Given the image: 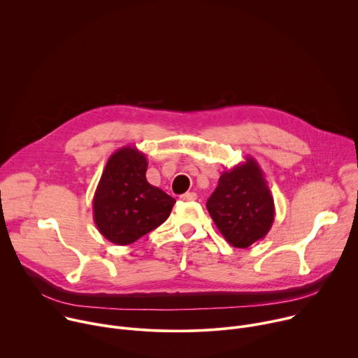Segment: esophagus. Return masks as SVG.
<instances>
[{"mask_svg":"<svg viewBox=\"0 0 358 358\" xmlns=\"http://www.w3.org/2000/svg\"><path fill=\"white\" fill-rule=\"evenodd\" d=\"M182 201H195L196 199V194L195 192H185L180 196Z\"/></svg>","mask_w":358,"mask_h":358,"instance_id":"1","label":"esophagus"}]
</instances>
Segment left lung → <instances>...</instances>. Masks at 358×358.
I'll use <instances>...</instances> for the list:
<instances>
[{
	"label": "left lung",
	"mask_w": 358,
	"mask_h": 358,
	"mask_svg": "<svg viewBox=\"0 0 358 358\" xmlns=\"http://www.w3.org/2000/svg\"><path fill=\"white\" fill-rule=\"evenodd\" d=\"M207 208L218 231L234 248L245 249L262 241L275 221V202L257 160L248 156L224 171Z\"/></svg>",
	"instance_id": "8db88e82"
}]
</instances>
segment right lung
Returning <instances> with one entry per match:
<instances>
[{
  "label": "right lung",
  "mask_w": 358,
  "mask_h": 358,
  "mask_svg": "<svg viewBox=\"0 0 358 358\" xmlns=\"http://www.w3.org/2000/svg\"><path fill=\"white\" fill-rule=\"evenodd\" d=\"M148 162L134 145L109 157L93 196V221L108 241L129 245L162 225L176 199L145 178Z\"/></svg>",
  "instance_id": "add662e5"
}]
</instances>
